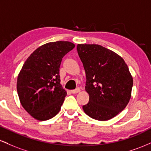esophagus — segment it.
<instances>
[{"label":"esophagus","instance_id":"34e87169","mask_svg":"<svg viewBox=\"0 0 151 151\" xmlns=\"http://www.w3.org/2000/svg\"><path fill=\"white\" fill-rule=\"evenodd\" d=\"M79 91H80V89H79V88H77V89L75 90H71V93H79Z\"/></svg>","mask_w":151,"mask_h":151}]
</instances>
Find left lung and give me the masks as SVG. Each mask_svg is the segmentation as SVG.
Returning a JSON list of instances; mask_svg holds the SVG:
<instances>
[{
	"label": "left lung",
	"mask_w": 151,
	"mask_h": 151,
	"mask_svg": "<svg viewBox=\"0 0 151 151\" xmlns=\"http://www.w3.org/2000/svg\"><path fill=\"white\" fill-rule=\"evenodd\" d=\"M77 52L86 73L89 101L86 115L107 121L122 111L130 101L133 77L124 59L99 45L78 44Z\"/></svg>",
	"instance_id": "left-lung-1"
}]
</instances>
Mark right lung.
<instances>
[{"label": "right lung", "instance_id": "1", "mask_svg": "<svg viewBox=\"0 0 151 151\" xmlns=\"http://www.w3.org/2000/svg\"><path fill=\"white\" fill-rule=\"evenodd\" d=\"M74 47L68 41L46 43L24 63L18 76L17 91L22 106L34 119L46 121L60 111L67 95L60 84V64Z\"/></svg>", "mask_w": 151, "mask_h": 151}]
</instances>
